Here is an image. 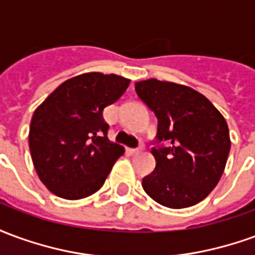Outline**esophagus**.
Instances as JSON below:
<instances>
[{
  "instance_id": "34e87169",
  "label": "esophagus",
  "mask_w": 255,
  "mask_h": 255,
  "mask_svg": "<svg viewBox=\"0 0 255 255\" xmlns=\"http://www.w3.org/2000/svg\"><path fill=\"white\" fill-rule=\"evenodd\" d=\"M143 149H144V144L140 143L138 147H135V149H128V151H129V154H138V153H140Z\"/></svg>"
}]
</instances>
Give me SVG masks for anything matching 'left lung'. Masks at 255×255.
Masks as SVG:
<instances>
[{"mask_svg":"<svg viewBox=\"0 0 255 255\" xmlns=\"http://www.w3.org/2000/svg\"><path fill=\"white\" fill-rule=\"evenodd\" d=\"M135 91L158 120L155 168L142 187L166 208L197 205L224 172L231 149L225 119L205 95L183 84L147 79L135 83Z\"/></svg>","mask_w":255,"mask_h":255,"instance_id":"1","label":"left lung"}]
</instances>
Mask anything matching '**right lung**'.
<instances>
[{"label":"right lung","instance_id":"right-lung-1","mask_svg":"<svg viewBox=\"0 0 255 255\" xmlns=\"http://www.w3.org/2000/svg\"><path fill=\"white\" fill-rule=\"evenodd\" d=\"M129 80L91 72L68 79L36 108L30 124L31 158L41 182L64 199L98 191L124 147L108 139L102 112Z\"/></svg>","mask_w":255,"mask_h":255}]
</instances>
